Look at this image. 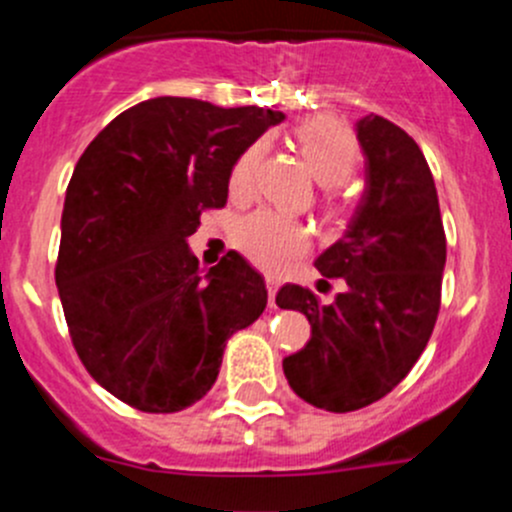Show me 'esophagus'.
<instances>
[{"mask_svg": "<svg viewBox=\"0 0 512 512\" xmlns=\"http://www.w3.org/2000/svg\"><path fill=\"white\" fill-rule=\"evenodd\" d=\"M277 289H280V282H277L275 277H267V297H270V307H277L275 304Z\"/></svg>", "mask_w": 512, "mask_h": 512, "instance_id": "34e87169", "label": "esophagus"}]
</instances>
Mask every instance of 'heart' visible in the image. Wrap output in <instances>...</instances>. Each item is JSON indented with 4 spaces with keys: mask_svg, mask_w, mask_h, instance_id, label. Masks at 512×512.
<instances>
[{
    "mask_svg": "<svg viewBox=\"0 0 512 512\" xmlns=\"http://www.w3.org/2000/svg\"><path fill=\"white\" fill-rule=\"evenodd\" d=\"M294 138L299 143L307 168L314 178L327 185L329 195H334V185H342L354 173L356 141L347 126L332 116L307 118L294 128ZM262 143L247 148L235 160L230 170V195L235 200H247L255 190V175L260 168ZM309 230L287 215L272 213V210H257L255 215L245 218L235 230V245L250 257L255 265L270 272H282L294 260L309 250Z\"/></svg>",
    "mask_w": 512,
    "mask_h": 512,
    "instance_id": "b5f03b06",
    "label": "heart"
}]
</instances>
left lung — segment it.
I'll list each match as a JSON object with an SVG mask.
<instances>
[{"mask_svg":"<svg viewBox=\"0 0 512 512\" xmlns=\"http://www.w3.org/2000/svg\"><path fill=\"white\" fill-rule=\"evenodd\" d=\"M366 188L347 232L317 257L324 280H342L329 304L299 285L277 292L312 337L282 361L294 394L317 409H364L389 394L431 339L441 307L446 235L436 185L414 138L386 118L356 121ZM322 280V282H324Z\"/></svg>","mask_w":512,"mask_h":512,"instance_id":"8db88e82","label":"left lung"}]
</instances>
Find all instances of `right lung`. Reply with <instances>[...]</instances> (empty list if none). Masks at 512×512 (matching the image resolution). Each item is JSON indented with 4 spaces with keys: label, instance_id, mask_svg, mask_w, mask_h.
Masks as SVG:
<instances>
[{
    "label": "right lung",
    "instance_id": "obj_1",
    "mask_svg": "<svg viewBox=\"0 0 512 512\" xmlns=\"http://www.w3.org/2000/svg\"><path fill=\"white\" fill-rule=\"evenodd\" d=\"M282 111L158 96L89 143L61 213L56 287L86 371L146 414L213 389L225 344L265 312V280L230 250L208 275L190 252L205 208H223L235 160Z\"/></svg>",
    "mask_w": 512,
    "mask_h": 512
}]
</instances>
